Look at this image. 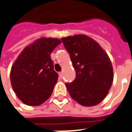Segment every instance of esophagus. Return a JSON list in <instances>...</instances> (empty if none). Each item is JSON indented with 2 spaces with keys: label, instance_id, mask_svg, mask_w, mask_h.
<instances>
[{
  "label": "esophagus",
  "instance_id": "obj_1",
  "mask_svg": "<svg viewBox=\"0 0 132 132\" xmlns=\"http://www.w3.org/2000/svg\"><path fill=\"white\" fill-rule=\"evenodd\" d=\"M59 74L60 78H62V77H63V72H62V71H60V72L59 73Z\"/></svg>",
  "mask_w": 132,
  "mask_h": 132
}]
</instances>
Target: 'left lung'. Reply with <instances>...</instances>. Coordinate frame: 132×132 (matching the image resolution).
I'll return each mask as SVG.
<instances>
[{
    "instance_id": "8db88e82",
    "label": "left lung",
    "mask_w": 132,
    "mask_h": 132,
    "mask_svg": "<svg viewBox=\"0 0 132 132\" xmlns=\"http://www.w3.org/2000/svg\"><path fill=\"white\" fill-rule=\"evenodd\" d=\"M70 55L76 78L66 83L70 96L84 106L98 104L107 95L113 82L111 61L98 43L85 35L62 38Z\"/></svg>"
}]
</instances>
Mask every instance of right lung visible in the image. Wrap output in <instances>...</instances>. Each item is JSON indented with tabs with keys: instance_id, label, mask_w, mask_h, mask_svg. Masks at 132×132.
<instances>
[{
	"instance_id": "obj_1",
	"label": "right lung",
	"mask_w": 132,
	"mask_h": 132,
	"mask_svg": "<svg viewBox=\"0 0 132 132\" xmlns=\"http://www.w3.org/2000/svg\"><path fill=\"white\" fill-rule=\"evenodd\" d=\"M61 41L41 38L26 47L11 71L12 88L25 104L38 106L51 96L59 74L51 53Z\"/></svg>"
}]
</instances>
